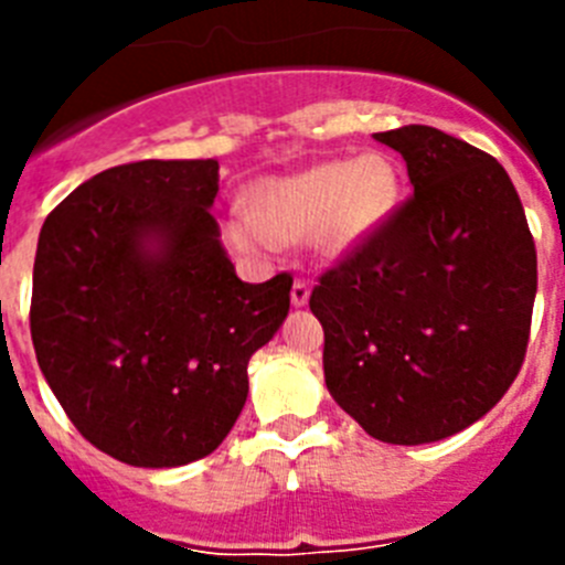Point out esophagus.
<instances>
[{
  "label": "esophagus",
  "mask_w": 565,
  "mask_h": 565,
  "mask_svg": "<svg viewBox=\"0 0 565 565\" xmlns=\"http://www.w3.org/2000/svg\"><path fill=\"white\" fill-rule=\"evenodd\" d=\"M308 297H311V286H308L306 279H294L291 286V302L297 308H302L308 302Z\"/></svg>",
  "instance_id": "1"
}]
</instances>
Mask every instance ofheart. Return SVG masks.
Masks as SVG:
<instances>
[{"label":"heart","instance_id":"obj_1","mask_svg":"<svg viewBox=\"0 0 565 565\" xmlns=\"http://www.w3.org/2000/svg\"><path fill=\"white\" fill-rule=\"evenodd\" d=\"M396 169L382 154L322 161L248 186V212L223 217V239L246 257H268L279 243L311 239L319 252L342 254L376 232L396 206Z\"/></svg>","mask_w":565,"mask_h":565}]
</instances>
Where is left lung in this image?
Returning a JSON list of instances; mask_svg holds the SVG:
<instances>
[{"instance_id": "obj_1", "label": "left lung", "mask_w": 565, "mask_h": 565, "mask_svg": "<svg viewBox=\"0 0 565 565\" xmlns=\"http://www.w3.org/2000/svg\"><path fill=\"white\" fill-rule=\"evenodd\" d=\"M413 194L313 286L326 384L367 436L430 444L487 416L526 356L537 252L507 169L436 127L376 132Z\"/></svg>"}]
</instances>
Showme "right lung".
<instances>
[{"label": "right lung", "mask_w": 565, "mask_h": 565, "mask_svg": "<svg viewBox=\"0 0 565 565\" xmlns=\"http://www.w3.org/2000/svg\"><path fill=\"white\" fill-rule=\"evenodd\" d=\"M217 161L104 169L44 221L30 337L76 430L132 467L209 456L282 326L291 274L243 282L212 217Z\"/></svg>", "instance_id": "1"}]
</instances>
